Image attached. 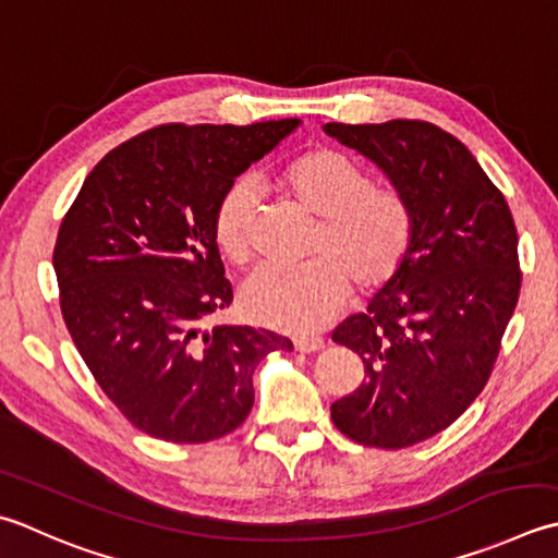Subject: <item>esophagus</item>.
<instances>
[{"instance_id":"esophagus-1","label":"esophagus","mask_w":558,"mask_h":558,"mask_svg":"<svg viewBox=\"0 0 558 558\" xmlns=\"http://www.w3.org/2000/svg\"><path fill=\"white\" fill-rule=\"evenodd\" d=\"M322 348H324V338H316V336L298 338V341H294V351L298 353H316L322 351Z\"/></svg>"}]
</instances>
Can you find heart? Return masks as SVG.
<instances>
[{
    "mask_svg": "<svg viewBox=\"0 0 558 558\" xmlns=\"http://www.w3.org/2000/svg\"><path fill=\"white\" fill-rule=\"evenodd\" d=\"M280 185L302 210L319 217L312 264L260 266L242 288L251 322L288 333H314L341 312L348 282L375 294L399 278L413 244V213L399 191L375 189L369 173L343 151L314 147L294 157ZM258 195L236 181L215 213V244L229 264L242 266L254 251Z\"/></svg>",
    "mask_w": 558,
    "mask_h": 558,
    "instance_id": "heart-1",
    "label": "heart"
}]
</instances>
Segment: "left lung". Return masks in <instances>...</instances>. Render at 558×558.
I'll list each match as a JSON object with an SVG mask.
<instances>
[{"label":"left lung","instance_id":"left-lung-1","mask_svg":"<svg viewBox=\"0 0 558 558\" xmlns=\"http://www.w3.org/2000/svg\"><path fill=\"white\" fill-rule=\"evenodd\" d=\"M324 130L375 161L413 213L399 278L333 331L365 365L363 385L331 403L336 428L401 450L445 430L486 387L520 294L518 229L504 193L442 128L387 120Z\"/></svg>","mask_w":558,"mask_h":558}]
</instances>
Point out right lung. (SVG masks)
<instances>
[{"mask_svg": "<svg viewBox=\"0 0 558 558\" xmlns=\"http://www.w3.org/2000/svg\"><path fill=\"white\" fill-rule=\"evenodd\" d=\"M298 125L151 128L108 151L64 215L52 251L64 324L104 395L151 438L232 433L254 407L256 365L292 351L266 329L203 322L232 302L217 205Z\"/></svg>", "mask_w": 558, "mask_h": 558, "instance_id": "obj_1", "label": "right lung"}]
</instances>
